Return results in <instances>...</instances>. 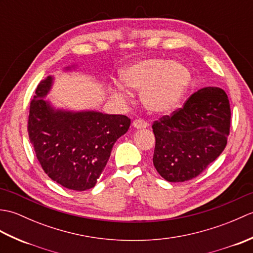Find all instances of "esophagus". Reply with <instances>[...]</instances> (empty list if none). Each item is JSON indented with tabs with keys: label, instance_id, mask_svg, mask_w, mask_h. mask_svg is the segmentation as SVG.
<instances>
[{
	"label": "esophagus",
	"instance_id": "34e87169",
	"mask_svg": "<svg viewBox=\"0 0 253 253\" xmlns=\"http://www.w3.org/2000/svg\"><path fill=\"white\" fill-rule=\"evenodd\" d=\"M132 126L137 128V129H139V128H146L148 126V123L143 120H136L132 122Z\"/></svg>",
	"mask_w": 253,
	"mask_h": 253
}]
</instances>
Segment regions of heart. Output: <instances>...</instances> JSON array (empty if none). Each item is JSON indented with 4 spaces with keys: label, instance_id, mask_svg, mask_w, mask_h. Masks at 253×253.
<instances>
[{
    "label": "heart",
    "instance_id": "b5f03b06",
    "mask_svg": "<svg viewBox=\"0 0 253 253\" xmlns=\"http://www.w3.org/2000/svg\"><path fill=\"white\" fill-rule=\"evenodd\" d=\"M122 80L129 88L141 91V100L149 111L169 112L179 103L189 88V69L179 63L163 58H151L139 62L123 71ZM118 100L125 98L122 89L114 91Z\"/></svg>",
    "mask_w": 253,
    "mask_h": 253
}]
</instances>
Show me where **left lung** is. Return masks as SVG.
<instances>
[{
    "mask_svg": "<svg viewBox=\"0 0 253 253\" xmlns=\"http://www.w3.org/2000/svg\"><path fill=\"white\" fill-rule=\"evenodd\" d=\"M153 164L170 182L195 178L219 157L227 144L230 106L221 88L207 87L191 94L180 109L152 125Z\"/></svg>",
    "mask_w": 253,
    "mask_h": 253,
    "instance_id": "obj_1",
    "label": "left lung"
}]
</instances>
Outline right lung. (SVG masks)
Listing matches in <instances>:
<instances>
[{"mask_svg": "<svg viewBox=\"0 0 253 253\" xmlns=\"http://www.w3.org/2000/svg\"><path fill=\"white\" fill-rule=\"evenodd\" d=\"M52 77L41 80L30 102L29 140L42 169L67 189L94 187L112 148L129 129L130 118L99 112L54 111L43 99Z\"/></svg>", "mask_w": 253, "mask_h": 253, "instance_id": "1", "label": "right lung"}]
</instances>
